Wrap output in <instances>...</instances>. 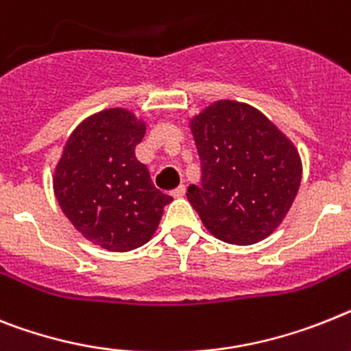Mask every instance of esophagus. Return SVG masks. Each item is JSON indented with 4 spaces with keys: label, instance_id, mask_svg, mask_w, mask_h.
Listing matches in <instances>:
<instances>
[{
    "label": "esophagus",
    "instance_id": "1",
    "mask_svg": "<svg viewBox=\"0 0 351 351\" xmlns=\"http://www.w3.org/2000/svg\"><path fill=\"white\" fill-rule=\"evenodd\" d=\"M184 194H185V185H180V187H176V189L171 191V196H173V198H182Z\"/></svg>",
    "mask_w": 351,
    "mask_h": 351
}]
</instances>
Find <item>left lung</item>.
I'll list each match as a JSON object with an SVG mask.
<instances>
[{"label":"left lung","instance_id":"8db88e82","mask_svg":"<svg viewBox=\"0 0 351 351\" xmlns=\"http://www.w3.org/2000/svg\"><path fill=\"white\" fill-rule=\"evenodd\" d=\"M202 184L187 199L203 225L230 244H255L280 225L302 182V160L257 108L221 99L191 121Z\"/></svg>","mask_w":351,"mask_h":351}]
</instances>
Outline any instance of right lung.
Instances as JSON below:
<instances>
[{"label": "right lung", "instance_id": "obj_1", "mask_svg": "<svg viewBox=\"0 0 351 351\" xmlns=\"http://www.w3.org/2000/svg\"><path fill=\"white\" fill-rule=\"evenodd\" d=\"M146 126L125 108L85 119L67 141L53 187L67 219L110 252H130L152 239L171 196L158 191L135 158Z\"/></svg>", "mask_w": 351, "mask_h": 351}]
</instances>
